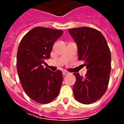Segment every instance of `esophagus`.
<instances>
[{
  "mask_svg": "<svg viewBox=\"0 0 124 124\" xmlns=\"http://www.w3.org/2000/svg\"><path fill=\"white\" fill-rule=\"evenodd\" d=\"M68 74H69V72H67V71H63V76H66V75H68Z\"/></svg>",
  "mask_w": 124,
  "mask_h": 124,
  "instance_id": "obj_1",
  "label": "esophagus"
}]
</instances>
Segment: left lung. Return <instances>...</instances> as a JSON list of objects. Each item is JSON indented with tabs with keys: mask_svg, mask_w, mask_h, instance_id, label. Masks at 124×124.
Masks as SVG:
<instances>
[{
	"mask_svg": "<svg viewBox=\"0 0 124 124\" xmlns=\"http://www.w3.org/2000/svg\"><path fill=\"white\" fill-rule=\"evenodd\" d=\"M78 47L79 61H84L85 77L74 73L75 99L83 104H90L102 97L107 90L111 70V54L107 41L100 31L82 27L68 30Z\"/></svg>",
	"mask_w": 124,
	"mask_h": 124,
	"instance_id": "left-lung-1",
	"label": "left lung"
}]
</instances>
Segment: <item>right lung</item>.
Returning a JSON list of instances; mask_svg holds the SVG:
<instances>
[{"mask_svg":"<svg viewBox=\"0 0 124 124\" xmlns=\"http://www.w3.org/2000/svg\"><path fill=\"white\" fill-rule=\"evenodd\" d=\"M62 30L36 27L23 37L17 52V72L22 87L32 100L51 102L59 93L63 81L61 70L52 72L42 65L50 57L52 46Z\"/></svg>","mask_w":124,"mask_h":124,"instance_id":"1","label":"right lung"}]
</instances>
